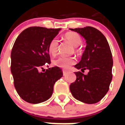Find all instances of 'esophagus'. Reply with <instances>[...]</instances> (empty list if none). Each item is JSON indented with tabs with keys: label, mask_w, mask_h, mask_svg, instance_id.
Returning a JSON list of instances; mask_svg holds the SVG:
<instances>
[{
	"label": "esophagus",
	"mask_w": 125,
	"mask_h": 125,
	"mask_svg": "<svg viewBox=\"0 0 125 125\" xmlns=\"http://www.w3.org/2000/svg\"><path fill=\"white\" fill-rule=\"evenodd\" d=\"M68 72H67V71H65V70H63V76H66V75H67V74H68Z\"/></svg>",
	"instance_id": "obj_1"
}]
</instances>
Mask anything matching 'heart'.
<instances>
[{
  "label": "heart",
  "mask_w": 125,
  "mask_h": 125,
  "mask_svg": "<svg viewBox=\"0 0 125 125\" xmlns=\"http://www.w3.org/2000/svg\"><path fill=\"white\" fill-rule=\"evenodd\" d=\"M63 38L65 41H68V43L74 47H78L82 43V38L78 33H73V32H68L65 33ZM58 40L57 39L54 38L50 41L48 46V50L50 54L52 55H55L57 54L58 51ZM76 60L72 57H64V56H60L57 57L53 61V64L59 68L68 70L70 68L71 66L75 64Z\"/></svg>",
  "instance_id": "b5f03b06"
}]
</instances>
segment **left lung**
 I'll return each instance as SVG.
<instances>
[{
	"label": "left lung",
	"instance_id": "left-lung-1",
	"mask_svg": "<svg viewBox=\"0 0 125 125\" xmlns=\"http://www.w3.org/2000/svg\"><path fill=\"white\" fill-rule=\"evenodd\" d=\"M70 29L81 35L86 43L80 62L74 67L82 72L89 71L86 75L75 72L76 80L70 86V92L79 101L96 103L107 93L112 81L113 60L110 46L104 35L92 27Z\"/></svg>",
	"mask_w": 125,
	"mask_h": 125
}]
</instances>
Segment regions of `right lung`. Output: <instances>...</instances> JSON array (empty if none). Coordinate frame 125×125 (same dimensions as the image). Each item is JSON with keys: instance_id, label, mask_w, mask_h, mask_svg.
Listing matches in <instances>:
<instances>
[{"instance_id": "right-lung-1", "label": "right lung", "mask_w": 125, "mask_h": 125, "mask_svg": "<svg viewBox=\"0 0 125 125\" xmlns=\"http://www.w3.org/2000/svg\"><path fill=\"white\" fill-rule=\"evenodd\" d=\"M61 29L31 27L21 32L11 51L14 85L23 100L31 104L46 101L52 96L55 82L63 76L62 69L55 66L40 72L49 64L48 46Z\"/></svg>"}]
</instances>
